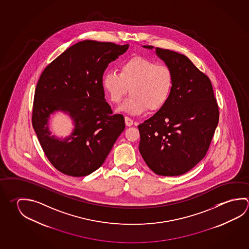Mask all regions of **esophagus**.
I'll return each mask as SVG.
<instances>
[{
	"label": "esophagus",
	"instance_id": "1",
	"mask_svg": "<svg viewBox=\"0 0 249 249\" xmlns=\"http://www.w3.org/2000/svg\"><path fill=\"white\" fill-rule=\"evenodd\" d=\"M125 123H126V125L127 126H130L133 125V120L130 118V117H128V116H126L125 117Z\"/></svg>",
	"mask_w": 249,
	"mask_h": 249
}]
</instances>
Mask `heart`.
Returning <instances> with one entry per match:
<instances>
[{"label": "heart", "mask_w": 249, "mask_h": 249, "mask_svg": "<svg viewBox=\"0 0 249 249\" xmlns=\"http://www.w3.org/2000/svg\"><path fill=\"white\" fill-rule=\"evenodd\" d=\"M102 87L110 101L119 104L131 92L121 109L133 114L148 109L157 112L165 106L173 87V74L165 65H157L148 57L135 55L120 66V71L103 75Z\"/></svg>", "instance_id": "1"}]
</instances>
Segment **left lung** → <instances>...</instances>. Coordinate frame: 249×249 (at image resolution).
<instances>
[{"instance_id": "obj_1", "label": "left lung", "mask_w": 249, "mask_h": 249, "mask_svg": "<svg viewBox=\"0 0 249 249\" xmlns=\"http://www.w3.org/2000/svg\"><path fill=\"white\" fill-rule=\"evenodd\" d=\"M156 52L172 71L173 87L165 106L138 126L139 150L154 173L174 177L205 157L219 111L207 75L183 54L161 48Z\"/></svg>"}]
</instances>
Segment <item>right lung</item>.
Instances as JSON below:
<instances>
[{
  "label": "right lung",
  "instance_id": "add662e5",
  "mask_svg": "<svg viewBox=\"0 0 249 249\" xmlns=\"http://www.w3.org/2000/svg\"><path fill=\"white\" fill-rule=\"evenodd\" d=\"M128 44L85 40L54 59L35 90L32 126L49 161L58 171L84 177L99 169L125 128L123 114L106 101L102 77ZM64 110L75 121L70 137L57 140L48 131L49 115Z\"/></svg>",
  "mask_w": 249,
  "mask_h": 249
}]
</instances>
